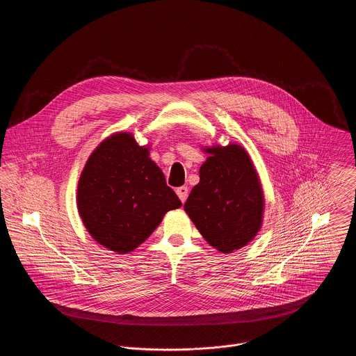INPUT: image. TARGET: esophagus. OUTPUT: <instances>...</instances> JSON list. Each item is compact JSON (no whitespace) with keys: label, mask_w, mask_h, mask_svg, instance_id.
<instances>
[{"label":"esophagus","mask_w":356,"mask_h":356,"mask_svg":"<svg viewBox=\"0 0 356 356\" xmlns=\"http://www.w3.org/2000/svg\"><path fill=\"white\" fill-rule=\"evenodd\" d=\"M177 195H178V197H179V200H181L182 203H185L186 199H188L189 191H188L186 186H179V188H177Z\"/></svg>","instance_id":"1"}]
</instances>
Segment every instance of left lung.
<instances>
[{
  "label": "left lung",
  "instance_id": "left-lung-1",
  "mask_svg": "<svg viewBox=\"0 0 356 356\" xmlns=\"http://www.w3.org/2000/svg\"><path fill=\"white\" fill-rule=\"evenodd\" d=\"M203 151L209 156L184 208L211 247L232 254L250 244L261 227V184L244 147L212 145Z\"/></svg>",
  "mask_w": 356,
  "mask_h": 356
}]
</instances>
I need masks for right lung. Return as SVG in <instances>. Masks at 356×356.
<instances>
[{
    "instance_id": "1",
    "label": "right lung",
    "mask_w": 356,
    "mask_h": 356,
    "mask_svg": "<svg viewBox=\"0 0 356 356\" xmlns=\"http://www.w3.org/2000/svg\"><path fill=\"white\" fill-rule=\"evenodd\" d=\"M76 205L93 240L123 254L140 247L163 216L182 203L149 157V147L119 131L89 156L78 181Z\"/></svg>"
}]
</instances>
